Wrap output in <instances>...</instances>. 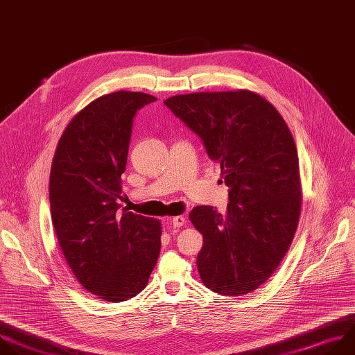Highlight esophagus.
I'll list each match as a JSON object with an SVG mask.
<instances>
[{"label": "esophagus", "mask_w": 355, "mask_h": 355, "mask_svg": "<svg viewBox=\"0 0 355 355\" xmlns=\"http://www.w3.org/2000/svg\"><path fill=\"white\" fill-rule=\"evenodd\" d=\"M171 224L173 225V228H180V227H183V225L186 224V218H184L183 216L173 217V218L171 220Z\"/></svg>", "instance_id": "esophagus-1"}]
</instances>
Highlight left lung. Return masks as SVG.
Instances as JSON below:
<instances>
[{
	"mask_svg": "<svg viewBox=\"0 0 355 355\" xmlns=\"http://www.w3.org/2000/svg\"><path fill=\"white\" fill-rule=\"evenodd\" d=\"M164 103L200 137L231 187L225 214L197 205L189 216L202 234L200 277L217 294H249L275 271L297 231L301 183L291 131L271 103L245 89L178 95Z\"/></svg>",
	"mask_w": 355,
	"mask_h": 355,
	"instance_id": "8db88e82",
	"label": "left lung"
}]
</instances>
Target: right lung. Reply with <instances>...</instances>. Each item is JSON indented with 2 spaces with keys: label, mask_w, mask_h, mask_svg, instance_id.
Instances as JSON below:
<instances>
[{
  "label": "right lung",
  "mask_w": 355,
  "mask_h": 355,
  "mask_svg": "<svg viewBox=\"0 0 355 355\" xmlns=\"http://www.w3.org/2000/svg\"><path fill=\"white\" fill-rule=\"evenodd\" d=\"M155 101L125 91L95 99L69 121L53 158L49 196L60 248L80 284L110 302L146 288L161 250L159 221L117 204L134 117Z\"/></svg>",
  "instance_id": "right-lung-1"
}]
</instances>
